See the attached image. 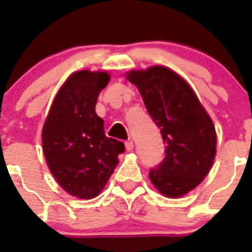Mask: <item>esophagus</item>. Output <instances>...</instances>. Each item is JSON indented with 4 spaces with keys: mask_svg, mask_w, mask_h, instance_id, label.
Wrapping results in <instances>:
<instances>
[{
    "mask_svg": "<svg viewBox=\"0 0 252 252\" xmlns=\"http://www.w3.org/2000/svg\"><path fill=\"white\" fill-rule=\"evenodd\" d=\"M125 146H126V150L127 151H132L133 150V142L131 141H126L125 142Z\"/></svg>",
    "mask_w": 252,
    "mask_h": 252,
    "instance_id": "esophagus-1",
    "label": "esophagus"
}]
</instances>
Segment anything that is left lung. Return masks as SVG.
Instances as JSON below:
<instances>
[{"label": "left lung", "instance_id": "obj_1", "mask_svg": "<svg viewBox=\"0 0 252 252\" xmlns=\"http://www.w3.org/2000/svg\"><path fill=\"white\" fill-rule=\"evenodd\" d=\"M146 110L160 128L165 158L149 173L162 195L178 198L202 183L216 157L215 125L183 78L166 66L131 70Z\"/></svg>", "mask_w": 252, "mask_h": 252}]
</instances>
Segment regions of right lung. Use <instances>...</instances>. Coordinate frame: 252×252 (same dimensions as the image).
I'll return each mask as SVG.
<instances>
[{"label": "right lung", "mask_w": 252, "mask_h": 252, "mask_svg": "<svg viewBox=\"0 0 252 252\" xmlns=\"http://www.w3.org/2000/svg\"><path fill=\"white\" fill-rule=\"evenodd\" d=\"M108 82L106 72L73 73L55 95L43 127L49 170L65 192L82 199L101 193L125 151L121 141L104 135L103 120L94 110Z\"/></svg>", "instance_id": "1"}]
</instances>
